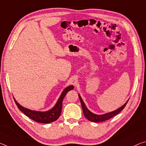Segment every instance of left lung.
Wrapping results in <instances>:
<instances>
[{"instance_id":"8db88e82","label":"left lung","mask_w":146,"mask_h":146,"mask_svg":"<svg viewBox=\"0 0 146 146\" xmlns=\"http://www.w3.org/2000/svg\"><path fill=\"white\" fill-rule=\"evenodd\" d=\"M78 97H79L80 101V103H81V106L82 108V110H83V113H84V116L86 117V118L89 120L90 121H93V122H101V121H106V120H108L110 119L111 117L115 116V115H117L118 113H119L123 109L125 106L126 104L128 102V101L124 104L123 105H122L121 107H119V108H117V110H115L112 112H108L106 113V114H101V115H98V114H94L93 112H90V111L88 109L86 106L85 104L83 101L82 99L81 98V97L79 94H78Z\"/></svg>"}]
</instances>
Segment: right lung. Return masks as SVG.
Wrapping results in <instances>:
<instances>
[{
    "instance_id": "right-lung-1",
    "label": "right lung",
    "mask_w": 146,
    "mask_h": 146,
    "mask_svg": "<svg viewBox=\"0 0 146 146\" xmlns=\"http://www.w3.org/2000/svg\"><path fill=\"white\" fill-rule=\"evenodd\" d=\"M73 88L74 86L72 85L69 86L66 88L64 90V91L62 92L60 96L58 99L55 105L53 106L51 109L48 111H45V112H40V111H35L28 109V108L23 107V106L19 105L15 98L13 99H14L15 102L17 107L19 108V109L24 113L27 116L30 117L34 121L38 122V123H49L56 121L60 115L62 108V101H63L64 97L69 91L73 90Z\"/></svg>"
}]
</instances>
